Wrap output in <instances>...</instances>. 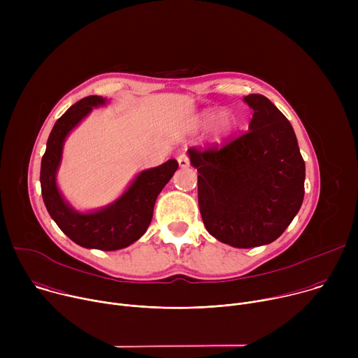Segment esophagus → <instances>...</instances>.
Here are the masks:
<instances>
[{"label":"esophagus","instance_id":"esophagus-1","mask_svg":"<svg viewBox=\"0 0 358 358\" xmlns=\"http://www.w3.org/2000/svg\"><path fill=\"white\" fill-rule=\"evenodd\" d=\"M178 164L181 169H188L189 167V159L185 156V155H180L178 159H177Z\"/></svg>","mask_w":358,"mask_h":358}]
</instances>
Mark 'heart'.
I'll return each mask as SVG.
<instances>
[{"label":"heart","mask_w":358,"mask_h":358,"mask_svg":"<svg viewBox=\"0 0 358 358\" xmlns=\"http://www.w3.org/2000/svg\"><path fill=\"white\" fill-rule=\"evenodd\" d=\"M215 117V112H206L202 115V120L208 123L211 122L213 119ZM232 124H234V120H232V116L229 113H221L215 122V126H214V134L215 136H224L227 134L231 129H232Z\"/></svg>","instance_id":"heart-1"}]
</instances>
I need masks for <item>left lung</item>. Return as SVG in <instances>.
Wrapping results in <instances>:
<instances>
[{"label": "left lung", "mask_w": 358, "mask_h": 358, "mask_svg": "<svg viewBox=\"0 0 358 358\" xmlns=\"http://www.w3.org/2000/svg\"><path fill=\"white\" fill-rule=\"evenodd\" d=\"M243 101L253 110L249 131L222 147L188 150L203 225L234 248L278 239L301 207L306 177L290 122L262 94Z\"/></svg>", "instance_id": "1"}]
</instances>
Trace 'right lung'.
Segmentation results:
<instances>
[{"label":"right lung","mask_w":358,"mask_h":358,"mask_svg":"<svg viewBox=\"0 0 358 358\" xmlns=\"http://www.w3.org/2000/svg\"><path fill=\"white\" fill-rule=\"evenodd\" d=\"M106 103L105 97L87 96L57 120L41 162V191L50 218L75 243L87 249L117 250L144 235L151 222L156 199L177 171L178 163L170 159L159 167L140 171L126 191L106 207L86 213L75 210L64 198L57 182L64 144L69 133L93 108Z\"/></svg>","instance_id":"1"}]
</instances>
